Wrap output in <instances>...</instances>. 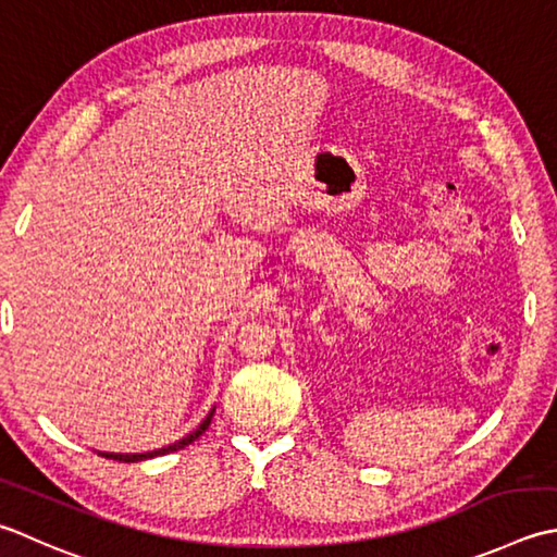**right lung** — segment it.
Listing matches in <instances>:
<instances>
[{"instance_id": "obj_1", "label": "right lung", "mask_w": 557, "mask_h": 557, "mask_svg": "<svg viewBox=\"0 0 557 557\" xmlns=\"http://www.w3.org/2000/svg\"><path fill=\"white\" fill-rule=\"evenodd\" d=\"M212 416H214V408L210 410V416H207L205 420H202V424L198 430H193L188 437H183L181 442H176V444H169V446H163V449H157V451H149V454H101V456H106V459H113V461H123V463H135V461H145V459H154V456H163V454H171V451H178V449H183V446H188V444H193L195 440L200 437V434L210 428V422H212Z\"/></svg>"}]
</instances>
